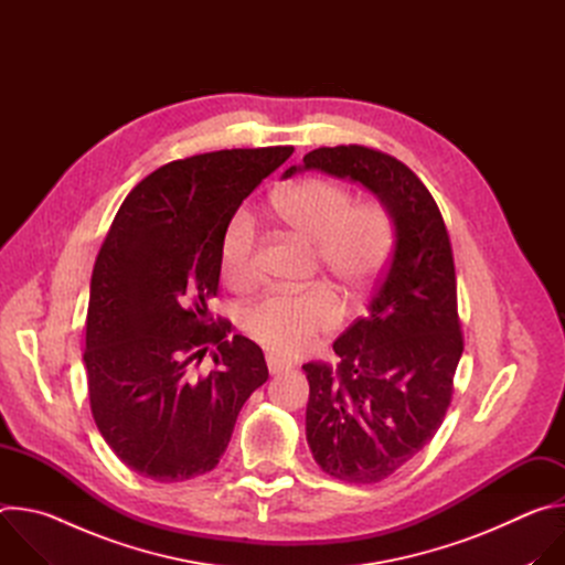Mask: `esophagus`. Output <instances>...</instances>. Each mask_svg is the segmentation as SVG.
<instances>
[{
  "label": "esophagus",
  "mask_w": 565,
  "mask_h": 565,
  "mask_svg": "<svg viewBox=\"0 0 565 565\" xmlns=\"http://www.w3.org/2000/svg\"><path fill=\"white\" fill-rule=\"evenodd\" d=\"M266 362H268V371H270L273 375L284 373V371H288V369L292 366L288 360H284V358L275 355V353H268V355H266Z\"/></svg>",
  "instance_id": "34e87169"
}]
</instances>
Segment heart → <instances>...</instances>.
Segmentation results:
<instances>
[{
	"instance_id": "heart-1",
	"label": "heart",
	"mask_w": 565,
	"mask_h": 565,
	"mask_svg": "<svg viewBox=\"0 0 565 565\" xmlns=\"http://www.w3.org/2000/svg\"><path fill=\"white\" fill-rule=\"evenodd\" d=\"M353 201L349 185L329 179H303L281 190L273 210L277 218L312 244V264L335 281L347 301H360L388 264L395 221L375 199ZM225 284L246 292L259 281L257 227L248 212H236L218 248ZM335 292L315 284L306 290H270L241 312V327L262 347L295 355L340 321Z\"/></svg>"
}]
</instances>
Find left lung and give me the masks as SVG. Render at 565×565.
<instances>
[{"label":"left lung","mask_w":565,"mask_h":565,"mask_svg":"<svg viewBox=\"0 0 565 565\" xmlns=\"http://www.w3.org/2000/svg\"><path fill=\"white\" fill-rule=\"evenodd\" d=\"M373 192L395 221V244L369 312L333 342L338 366L303 364L306 440L317 465L347 482H380L436 436L462 355L456 270L443 214L397 158L362 147H319L303 166Z\"/></svg>","instance_id":"obj_1"}]
</instances>
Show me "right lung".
Listing matches in <instances>:
<instances>
[{
	"label": "right lung",
	"mask_w": 565,
	"mask_h": 565,
	"mask_svg": "<svg viewBox=\"0 0 565 565\" xmlns=\"http://www.w3.org/2000/svg\"><path fill=\"white\" fill-rule=\"evenodd\" d=\"M292 147L221 149L158 168L122 201L87 312L94 420L114 454L158 482L218 465L236 416L268 380L264 351L212 317L221 236ZM212 345L215 371L189 375Z\"/></svg>",
	"instance_id": "1"
}]
</instances>
